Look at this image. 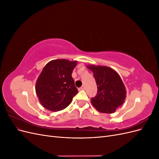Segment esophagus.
I'll return each instance as SVG.
<instances>
[{"label":"esophagus","mask_w":159,"mask_h":159,"mask_svg":"<svg viewBox=\"0 0 159 159\" xmlns=\"http://www.w3.org/2000/svg\"><path fill=\"white\" fill-rule=\"evenodd\" d=\"M85 89V85H82L81 87L80 88V90H84Z\"/></svg>","instance_id":"obj_1"}]
</instances>
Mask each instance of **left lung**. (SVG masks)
Masks as SVG:
<instances>
[{
  "mask_svg": "<svg viewBox=\"0 0 159 159\" xmlns=\"http://www.w3.org/2000/svg\"><path fill=\"white\" fill-rule=\"evenodd\" d=\"M92 71L98 93L91 98L93 106L103 113H113L123 104L126 98V88L116 71L107 66L88 65Z\"/></svg>",
  "mask_w": 159,
  "mask_h": 159,
  "instance_id": "obj_1",
  "label": "left lung"
}]
</instances>
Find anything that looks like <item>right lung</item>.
I'll return each mask as SVG.
<instances>
[{"mask_svg":"<svg viewBox=\"0 0 159 159\" xmlns=\"http://www.w3.org/2000/svg\"><path fill=\"white\" fill-rule=\"evenodd\" d=\"M77 61L57 59L43 68L36 83V93L41 105L51 111L66 108L78 93L71 74Z\"/></svg>","mask_w":159,"mask_h":159,"instance_id":"obj_1","label":"right lung"}]
</instances>
